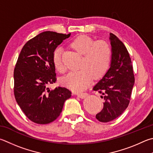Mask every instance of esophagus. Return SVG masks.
<instances>
[{
    "instance_id": "obj_1",
    "label": "esophagus",
    "mask_w": 153,
    "mask_h": 153,
    "mask_svg": "<svg viewBox=\"0 0 153 153\" xmlns=\"http://www.w3.org/2000/svg\"><path fill=\"white\" fill-rule=\"evenodd\" d=\"M77 96L79 97L80 98H82L84 99L85 98H86L88 96V93H80V94H77Z\"/></svg>"
}]
</instances>
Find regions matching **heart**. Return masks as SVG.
Here are the masks:
<instances>
[{
	"label": "heart",
	"instance_id": "1",
	"mask_svg": "<svg viewBox=\"0 0 153 153\" xmlns=\"http://www.w3.org/2000/svg\"><path fill=\"white\" fill-rule=\"evenodd\" d=\"M71 48L84 55L78 71H72L63 79V84L76 92L85 90L94 77L99 79L108 71L112 59V49L104 41H95L88 36L81 35L71 43ZM53 63L57 70L64 73L65 66L62 60V49H55L52 56Z\"/></svg>",
	"mask_w": 153,
	"mask_h": 153
}]
</instances>
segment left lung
<instances>
[{"label":"left lung","instance_id":"8db88e82","mask_svg":"<svg viewBox=\"0 0 153 153\" xmlns=\"http://www.w3.org/2000/svg\"><path fill=\"white\" fill-rule=\"evenodd\" d=\"M112 47L110 67L94 87V91L102 94L105 100L103 109L96 116L102 123H108L119 117L129 104L134 84L133 68L127 49L124 43L110 33Z\"/></svg>","mask_w":153,"mask_h":153}]
</instances>
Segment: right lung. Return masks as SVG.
I'll return each mask as SVG.
<instances>
[{
	"mask_svg": "<svg viewBox=\"0 0 153 153\" xmlns=\"http://www.w3.org/2000/svg\"><path fill=\"white\" fill-rule=\"evenodd\" d=\"M70 35L43 32L27 41L19 55L14 70V94L19 107L33 123L46 124L56 120L71 96L65 88L48 87L57 79L53 53Z\"/></svg>",
	"mask_w": 153,
	"mask_h": 153,
	"instance_id": "1",
	"label": "right lung"
}]
</instances>
